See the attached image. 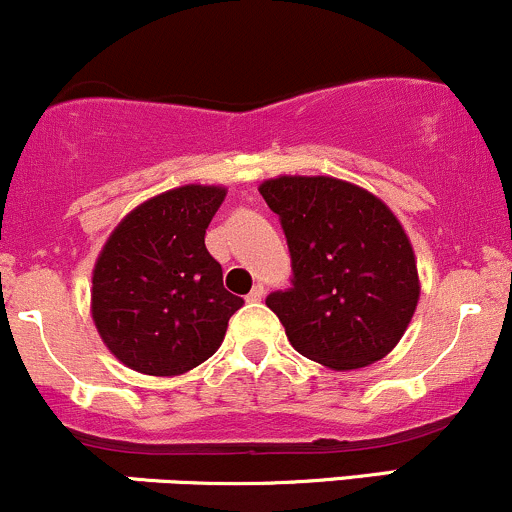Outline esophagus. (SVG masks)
<instances>
[{
  "instance_id": "esophagus-1",
  "label": "esophagus",
  "mask_w": 512,
  "mask_h": 512,
  "mask_svg": "<svg viewBox=\"0 0 512 512\" xmlns=\"http://www.w3.org/2000/svg\"><path fill=\"white\" fill-rule=\"evenodd\" d=\"M261 298H263V285L256 283L254 290H251V293L246 295V300H249V302H258Z\"/></svg>"
}]
</instances>
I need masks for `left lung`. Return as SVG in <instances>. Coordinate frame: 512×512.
<instances>
[{
    "label": "left lung",
    "mask_w": 512,
    "mask_h": 512,
    "mask_svg": "<svg viewBox=\"0 0 512 512\" xmlns=\"http://www.w3.org/2000/svg\"><path fill=\"white\" fill-rule=\"evenodd\" d=\"M290 251L288 290L266 305L290 344L337 371L383 359L420 298L415 254L395 214L344 180L283 175L261 185Z\"/></svg>",
    "instance_id": "8db88e82"
}]
</instances>
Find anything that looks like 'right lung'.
Listing matches in <instances>:
<instances>
[{
	"label": "right lung",
	"mask_w": 512,
	"mask_h": 512,
	"mask_svg": "<svg viewBox=\"0 0 512 512\" xmlns=\"http://www.w3.org/2000/svg\"><path fill=\"white\" fill-rule=\"evenodd\" d=\"M224 188L185 185L126 214L92 273V317L122 364L148 376H178L222 344L244 305L222 283L205 232Z\"/></svg>",
	"instance_id": "1"
}]
</instances>
